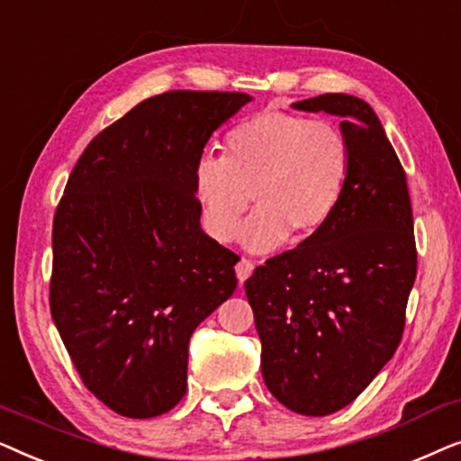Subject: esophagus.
Wrapping results in <instances>:
<instances>
[{
  "label": "esophagus",
  "instance_id": "obj_1",
  "mask_svg": "<svg viewBox=\"0 0 461 461\" xmlns=\"http://www.w3.org/2000/svg\"><path fill=\"white\" fill-rule=\"evenodd\" d=\"M235 270H237V279H239V283H245V281L249 279V275L254 273V262L245 260V258H241V260L237 262Z\"/></svg>",
  "mask_w": 461,
  "mask_h": 461
}]
</instances>
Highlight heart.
I'll return each mask as SVG.
<instances>
[{"mask_svg": "<svg viewBox=\"0 0 461 461\" xmlns=\"http://www.w3.org/2000/svg\"><path fill=\"white\" fill-rule=\"evenodd\" d=\"M352 150L330 122L262 111L226 134V155H203L193 188L203 226L220 243L235 237L251 194L258 210L239 232L254 254L281 248L289 237L319 235L342 203Z\"/></svg>", "mask_w": 461, "mask_h": 461, "instance_id": "b5f03b06", "label": "heart"}]
</instances>
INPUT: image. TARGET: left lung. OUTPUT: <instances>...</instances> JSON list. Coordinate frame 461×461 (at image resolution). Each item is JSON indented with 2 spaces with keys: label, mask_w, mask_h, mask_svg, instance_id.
<instances>
[{
  "label": "left lung",
  "mask_w": 461,
  "mask_h": 461,
  "mask_svg": "<svg viewBox=\"0 0 461 461\" xmlns=\"http://www.w3.org/2000/svg\"><path fill=\"white\" fill-rule=\"evenodd\" d=\"M292 109L342 119L352 150L348 188L331 222L258 267L245 294L264 384L281 405L321 418L350 405L393 358L418 254L405 169L375 111L348 94Z\"/></svg>",
  "instance_id": "1"
}]
</instances>
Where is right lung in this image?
<instances>
[{
    "label": "right lung",
    "instance_id": "add662e5",
    "mask_svg": "<svg viewBox=\"0 0 461 461\" xmlns=\"http://www.w3.org/2000/svg\"><path fill=\"white\" fill-rule=\"evenodd\" d=\"M243 92L176 90L87 144L52 229L50 311L87 390L123 418L186 393L188 342L237 287V254L201 229L193 174Z\"/></svg>",
    "mask_w": 461,
    "mask_h": 461
}]
</instances>
